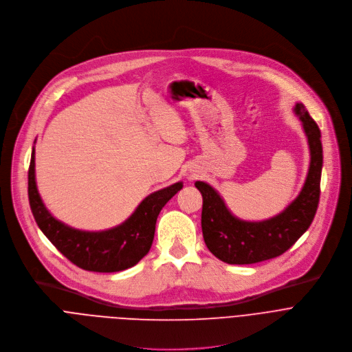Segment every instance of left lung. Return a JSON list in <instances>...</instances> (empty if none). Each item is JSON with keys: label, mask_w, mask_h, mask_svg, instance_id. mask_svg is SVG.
I'll list each match as a JSON object with an SVG mask.
<instances>
[{"label": "left lung", "mask_w": 352, "mask_h": 352, "mask_svg": "<svg viewBox=\"0 0 352 352\" xmlns=\"http://www.w3.org/2000/svg\"><path fill=\"white\" fill-rule=\"evenodd\" d=\"M294 112L308 137L311 162L302 190L283 212L261 222L241 221L230 212L215 188L195 182L202 194L204 241L210 252L226 263L248 265L282 255L308 230L315 218L323 166L320 130L304 104L298 102Z\"/></svg>", "instance_id": "1"}]
</instances>
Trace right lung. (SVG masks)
Returning a JSON list of instances; mask_svg holds the SVG:
<instances>
[{
	"instance_id": "add662e5",
	"label": "right lung",
	"mask_w": 352,
	"mask_h": 352,
	"mask_svg": "<svg viewBox=\"0 0 352 352\" xmlns=\"http://www.w3.org/2000/svg\"><path fill=\"white\" fill-rule=\"evenodd\" d=\"M183 188L177 182L150 194L122 225L102 232H85L55 219L45 208L36 186L34 148L29 166V202L36 223L55 248L76 266L90 272H120L148 254L157 218L165 204Z\"/></svg>"
}]
</instances>
